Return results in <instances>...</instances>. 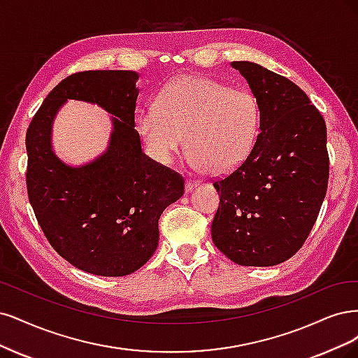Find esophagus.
<instances>
[{"label": "esophagus", "instance_id": "obj_1", "mask_svg": "<svg viewBox=\"0 0 358 358\" xmlns=\"http://www.w3.org/2000/svg\"><path fill=\"white\" fill-rule=\"evenodd\" d=\"M199 186V181H193V180H189L187 182H186V192L187 193H190L192 190H194L196 187Z\"/></svg>", "mask_w": 358, "mask_h": 358}]
</instances>
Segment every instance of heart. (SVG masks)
Instances as JSON below:
<instances>
[{
	"label": "heart",
	"instance_id": "1",
	"mask_svg": "<svg viewBox=\"0 0 358 358\" xmlns=\"http://www.w3.org/2000/svg\"><path fill=\"white\" fill-rule=\"evenodd\" d=\"M260 119L259 101L250 90L184 76L160 92L156 110L141 114L138 131L157 162L169 164L186 138L192 162L208 174L223 176L252 152Z\"/></svg>",
	"mask_w": 358,
	"mask_h": 358
}]
</instances>
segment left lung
Wrapping results in <instances>:
<instances>
[{
    "mask_svg": "<svg viewBox=\"0 0 358 358\" xmlns=\"http://www.w3.org/2000/svg\"><path fill=\"white\" fill-rule=\"evenodd\" d=\"M230 65L259 101L260 134L244 162L214 181L220 205L211 236L241 266H275L301 250L324 201L326 122L292 80L255 62Z\"/></svg>",
    "mask_w": 358,
    "mask_h": 358,
    "instance_id": "obj_1",
    "label": "left lung"
}]
</instances>
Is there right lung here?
Returning a JSON list of instances; mask_svg holds the SVG:
<instances>
[{"mask_svg": "<svg viewBox=\"0 0 358 358\" xmlns=\"http://www.w3.org/2000/svg\"><path fill=\"white\" fill-rule=\"evenodd\" d=\"M135 71H83L64 78L27 131L28 198L57 255L99 276H124L153 256L159 218L184 193V178L141 150L135 129L140 89ZM68 99L96 103L113 114L109 148L70 167L51 148V124Z\"/></svg>", "mask_w": 358, "mask_h": 358, "instance_id": "obj_1", "label": "right lung"}]
</instances>
